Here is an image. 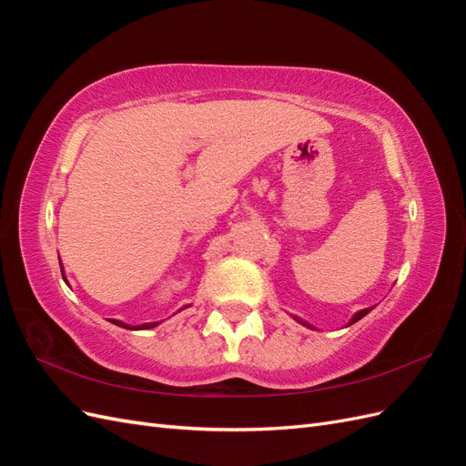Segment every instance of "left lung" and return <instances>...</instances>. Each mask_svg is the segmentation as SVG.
Returning a JSON list of instances; mask_svg holds the SVG:
<instances>
[{"label": "left lung", "mask_w": 466, "mask_h": 466, "mask_svg": "<svg viewBox=\"0 0 466 466\" xmlns=\"http://www.w3.org/2000/svg\"><path fill=\"white\" fill-rule=\"evenodd\" d=\"M370 311H371V309H363V311H360V313H356V317H354V319H351V320H350V324H354V322H358V320H360V319H363V317H365V315H368V313H370ZM299 322H303V320H299ZM303 324H307V322H303Z\"/></svg>", "instance_id": "left-lung-1"}]
</instances>
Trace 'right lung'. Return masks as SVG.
Wrapping results in <instances>:
<instances>
[{
	"instance_id": "obj_1",
	"label": "right lung",
	"mask_w": 466,
	"mask_h": 466,
	"mask_svg": "<svg viewBox=\"0 0 466 466\" xmlns=\"http://www.w3.org/2000/svg\"><path fill=\"white\" fill-rule=\"evenodd\" d=\"M64 276V274H62ZM110 322L112 324H116V327H122V329H130V327H126L124 322H120V320H115V319H110ZM159 322H147V324H142V327H136L137 330H144V329H153V327H157Z\"/></svg>"
}]
</instances>
